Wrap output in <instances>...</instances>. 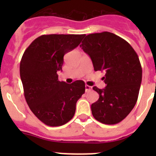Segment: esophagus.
Listing matches in <instances>:
<instances>
[{
  "mask_svg": "<svg viewBox=\"0 0 156 156\" xmlns=\"http://www.w3.org/2000/svg\"><path fill=\"white\" fill-rule=\"evenodd\" d=\"M92 89V87L90 86H89V85H85V90H86V92L89 91V90H90Z\"/></svg>",
  "mask_w": 156,
  "mask_h": 156,
  "instance_id": "esophagus-1",
  "label": "esophagus"
}]
</instances>
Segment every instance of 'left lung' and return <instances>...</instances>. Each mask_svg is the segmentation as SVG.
<instances>
[{"instance_id": "obj_1", "label": "left lung", "mask_w": 156, "mask_h": 156, "mask_svg": "<svg viewBox=\"0 0 156 156\" xmlns=\"http://www.w3.org/2000/svg\"><path fill=\"white\" fill-rule=\"evenodd\" d=\"M80 47L90 57L95 71L105 72V87H93L99 98L91 105L92 115L104 124H116L137 101L142 79L138 56L127 41L109 32L89 34Z\"/></svg>"}]
</instances>
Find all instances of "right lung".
<instances>
[{"label":"right lung","mask_w":156,"mask_h":156,"mask_svg":"<svg viewBox=\"0 0 156 156\" xmlns=\"http://www.w3.org/2000/svg\"><path fill=\"white\" fill-rule=\"evenodd\" d=\"M85 34H49L37 37L25 51L20 77L25 98L33 113L44 124L58 126L71 120L85 83L58 80L63 57L80 44Z\"/></svg>","instance_id":"obj_1"}]
</instances>
